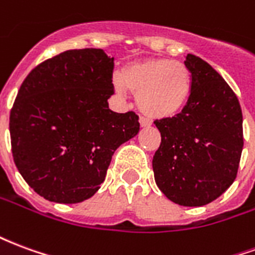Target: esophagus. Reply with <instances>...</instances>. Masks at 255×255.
Listing matches in <instances>:
<instances>
[{"label": "esophagus", "instance_id": "1", "mask_svg": "<svg viewBox=\"0 0 255 255\" xmlns=\"http://www.w3.org/2000/svg\"><path fill=\"white\" fill-rule=\"evenodd\" d=\"M139 124H140V127H149L150 124H151V122H150L147 117L140 116L139 117Z\"/></svg>", "mask_w": 255, "mask_h": 255}]
</instances>
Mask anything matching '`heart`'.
<instances>
[{
    "label": "heart",
    "instance_id": "b5f03b06",
    "mask_svg": "<svg viewBox=\"0 0 255 255\" xmlns=\"http://www.w3.org/2000/svg\"><path fill=\"white\" fill-rule=\"evenodd\" d=\"M115 87L124 94L136 93L138 105L153 117H172L186 106L191 95V72L182 61L151 58L132 63L113 79Z\"/></svg>",
    "mask_w": 255,
    "mask_h": 255
}]
</instances>
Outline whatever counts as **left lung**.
Segmentation results:
<instances>
[{"label":"left lung","instance_id":"8db88e82","mask_svg":"<svg viewBox=\"0 0 255 255\" xmlns=\"http://www.w3.org/2000/svg\"><path fill=\"white\" fill-rule=\"evenodd\" d=\"M191 95L180 113L155 120L161 144L153 157L157 186L182 206H203L234 183L243 149L241 104L202 58L187 54Z\"/></svg>","mask_w":255,"mask_h":255}]
</instances>
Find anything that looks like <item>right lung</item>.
I'll return each mask as SVG.
<instances>
[{
    "label": "right lung",
    "mask_w": 255,
    "mask_h": 255,
    "mask_svg": "<svg viewBox=\"0 0 255 255\" xmlns=\"http://www.w3.org/2000/svg\"><path fill=\"white\" fill-rule=\"evenodd\" d=\"M113 68L102 49L67 50L36 65L20 86L9 117L12 154L27 184L47 201L93 197L113 153L139 132L135 112L108 106Z\"/></svg>",
    "instance_id": "1"
}]
</instances>
